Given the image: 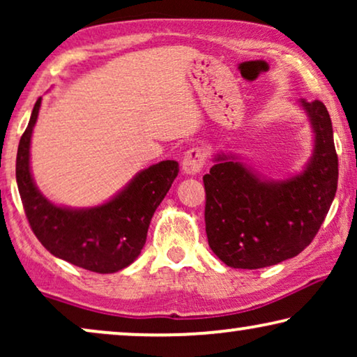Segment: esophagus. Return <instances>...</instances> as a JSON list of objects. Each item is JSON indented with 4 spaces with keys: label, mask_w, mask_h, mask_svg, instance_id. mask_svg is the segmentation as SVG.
Masks as SVG:
<instances>
[{
    "label": "esophagus",
    "mask_w": 357,
    "mask_h": 357,
    "mask_svg": "<svg viewBox=\"0 0 357 357\" xmlns=\"http://www.w3.org/2000/svg\"><path fill=\"white\" fill-rule=\"evenodd\" d=\"M206 162V154L199 148H190L183 155L182 170L185 175H197L203 170Z\"/></svg>",
    "instance_id": "34e87169"
}]
</instances>
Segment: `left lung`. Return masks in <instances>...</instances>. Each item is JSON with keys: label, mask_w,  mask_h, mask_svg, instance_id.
Returning <instances> with one entry per match:
<instances>
[{"label": "left lung", "mask_w": 357, "mask_h": 357, "mask_svg": "<svg viewBox=\"0 0 357 357\" xmlns=\"http://www.w3.org/2000/svg\"><path fill=\"white\" fill-rule=\"evenodd\" d=\"M314 148L301 172L266 178L232 153H218L203 177L208 243L231 268L258 270L292 258L314 241L338 187L333 126L320 100H299Z\"/></svg>", "instance_id": "left-lung-1"}]
</instances>
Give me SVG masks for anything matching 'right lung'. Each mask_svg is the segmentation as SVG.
<instances>
[{
	"mask_svg": "<svg viewBox=\"0 0 357 357\" xmlns=\"http://www.w3.org/2000/svg\"><path fill=\"white\" fill-rule=\"evenodd\" d=\"M42 99L17 148L16 180L33 234L52 255L94 273H116L139 257L149 222L178 175L177 160H160L141 170L110 199L91 208L61 206L36 185L31 141Z\"/></svg>",
	"mask_w": 357,
	"mask_h": 357,
	"instance_id": "1",
	"label": "right lung"
}]
</instances>
